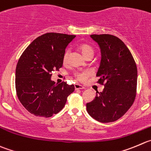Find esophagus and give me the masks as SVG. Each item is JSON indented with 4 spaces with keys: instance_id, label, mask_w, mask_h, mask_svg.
<instances>
[{
    "instance_id": "esophagus-1",
    "label": "esophagus",
    "mask_w": 151,
    "mask_h": 151,
    "mask_svg": "<svg viewBox=\"0 0 151 151\" xmlns=\"http://www.w3.org/2000/svg\"><path fill=\"white\" fill-rule=\"evenodd\" d=\"M84 88H85V87H84V86L81 85V84H75V89H76V90H83V89Z\"/></svg>"
}]
</instances>
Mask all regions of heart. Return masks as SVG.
Returning <instances> with one entry per match:
<instances>
[{"label":"heart","instance_id":"1","mask_svg":"<svg viewBox=\"0 0 151 151\" xmlns=\"http://www.w3.org/2000/svg\"><path fill=\"white\" fill-rule=\"evenodd\" d=\"M78 50H80V52H81V54H82L84 58H87L90 55H93V54H94V50H93V49L90 45H88L87 44H80L79 47H78ZM68 55L69 52L66 51L64 54V56H63V62H67V59H68ZM75 76L77 78V79H78L79 81H84L90 76V72L83 71L80 72V73H76Z\"/></svg>","mask_w":151,"mask_h":151}]
</instances>
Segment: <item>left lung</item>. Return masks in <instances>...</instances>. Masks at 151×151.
I'll return each mask as SVG.
<instances>
[{
	"instance_id": "left-lung-1",
	"label": "left lung",
	"mask_w": 151,
	"mask_h": 151,
	"mask_svg": "<svg viewBox=\"0 0 151 151\" xmlns=\"http://www.w3.org/2000/svg\"><path fill=\"white\" fill-rule=\"evenodd\" d=\"M90 37L101 50L96 76L99 83L105 84L103 91L96 92L94 99L87 104V113L96 121L112 122L125 114L134 101L137 67L130 50L119 38L108 34Z\"/></svg>"
}]
</instances>
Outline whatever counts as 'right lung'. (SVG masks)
<instances>
[{
    "label": "right lung",
    "instance_id": "right-lung-1",
    "mask_svg": "<svg viewBox=\"0 0 151 151\" xmlns=\"http://www.w3.org/2000/svg\"><path fill=\"white\" fill-rule=\"evenodd\" d=\"M76 35L49 32L34 40L20 57L15 70V89L22 105L32 114L51 117L61 111L75 90L66 82L55 84L52 73L63 65L67 45Z\"/></svg>",
    "mask_w": 151,
    "mask_h": 151
}]
</instances>
